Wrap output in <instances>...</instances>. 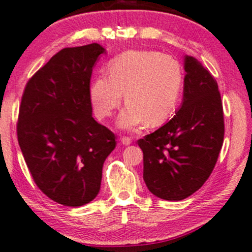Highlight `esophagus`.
<instances>
[{
  "label": "esophagus",
  "mask_w": 252,
  "mask_h": 252,
  "mask_svg": "<svg viewBox=\"0 0 252 252\" xmlns=\"http://www.w3.org/2000/svg\"><path fill=\"white\" fill-rule=\"evenodd\" d=\"M120 141H121V144L125 145V146H128V145L132 144V139L128 137H123L120 139Z\"/></svg>",
  "instance_id": "34e87169"
}]
</instances>
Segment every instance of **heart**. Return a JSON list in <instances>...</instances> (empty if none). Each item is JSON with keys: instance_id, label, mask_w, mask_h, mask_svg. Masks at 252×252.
<instances>
[{"instance_id": "heart-1", "label": "heart", "mask_w": 252, "mask_h": 252, "mask_svg": "<svg viewBox=\"0 0 252 252\" xmlns=\"http://www.w3.org/2000/svg\"><path fill=\"white\" fill-rule=\"evenodd\" d=\"M108 75L100 74L90 86V100L100 119L113 115L125 95L118 126L137 131L151 123H165L182 96L184 73L173 56L155 50H128L108 62Z\"/></svg>"}]
</instances>
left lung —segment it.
Here are the masks:
<instances>
[{"label":"left lung","mask_w":252,"mask_h":252,"mask_svg":"<svg viewBox=\"0 0 252 252\" xmlns=\"http://www.w3.org/2000/svg\"><path fill=\"white\" fill-rule=\"evenodd\" d=\"M179 111L156 132L138 140L147 189L164 200H182L202 188L217 162L224 118L217 81L197 59L184 56Z\"/></svg>","instance_id":"1"}]
</instances>
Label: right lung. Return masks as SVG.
Wrapping results in <instances>:
<instances>
[{
  "label": "right lung",
  "instance_id": "right-lung-1",
  "mask_svg": "<svg viewBox=\"0 0 252 252\" xmlns=\"http://www.w3.org/2000/svg\"><path fill=\"white\" fill-rule=\"evenodd\" d=\"M99 43L64 48L29 80L20 106L17 139L37 188L54 202L82 206L100 191L114 134L92 117V70Z\"/></svg>",
  "mask_w": 252,
  "mask_h": 252
}]
</instances>
